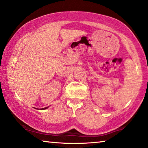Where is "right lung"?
I'll use <instances>...</instances> for the list:
<instances>
[{
  "label": "right lung",
  "instance_id": "obj_1",
  "mask_svg": "<svg viewBox=\"0 0 148 148\" xmlns=\"http://www.w3.org/2000/svg\"><path fill=\"white\" fill-rule=\"evenodd\" d=\"M48 108V107H45V108H42V109H41V110H43V109H47Z\"/></svg>",
  "mask_w": 148,
  "mask_h": 148
}]
</instances>
